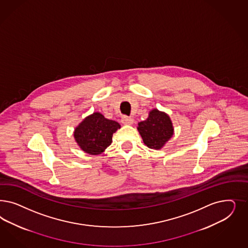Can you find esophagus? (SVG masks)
<instances>
[{"label": "esophagus", "instance_id": "34e87169", "mask_svg": "<svg viewBox=\"0 0 248 248\" xmlns=\"http://www.w3.org/2000/svg\"><path fill=\"white\" fill-rule=\"evenodd\" d=\"M121 122H122L123 124H125V125H131V124L134 122V120H133L131 117L123 116L122 119H121Z\"/></svg>", "mask_w": 248, "mask_h": 248}]
</instances>
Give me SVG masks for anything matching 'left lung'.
I'll list each match as a JSON object with an SVG mask.
<instances>
[{
  "label": "left lung",
  "mask_w": 248,
  "mask_h": 248,
  "mask_svg": "<svg viewBox=\"0 0 248 248\" xmlns=\"http://www.w3.org/2000/svg\"><path fill=\"white\" fill-rule=\"evenodd\" d=\"M138 130L145 145L159 150L173 135V128L168 115L158 109L150 112L147 120L139 123Z\"/></svg>",
  "instance_id": "obj_1"
}]
</instances>
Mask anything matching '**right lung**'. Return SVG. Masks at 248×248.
<instances>
[{"label":"right lung","mask_w":248,"mask_h":248,"mask_svg":"<svg viewBox=\"0 0 248 248\" xmlns=\"http://www.w3.org/2000/svg\"><path fill=\"white\" fill-rule=\"evenodd\" d=\"M120 128L117 121L108 120L96 112L80 123L75 129L74 137L84 152L97 155L111 144L113 133Z\"/></svg>","instance_id":"obj_1"}]
</instances>
